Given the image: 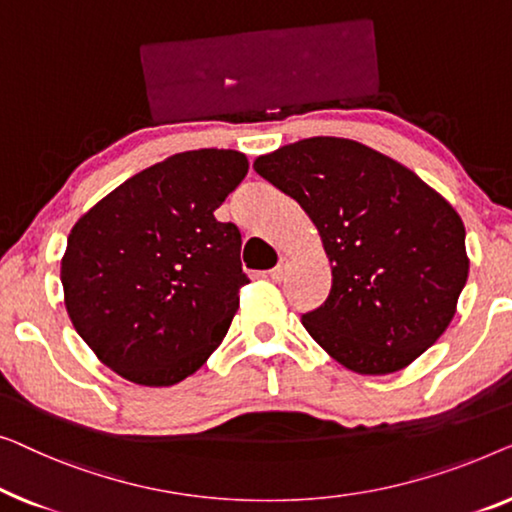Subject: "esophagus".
<instances>
[{
    "instance_id": "esophagus-1",
    "label": "esophagus",
    "mask_w": 512,
    "mask_h": 512,
    "mask_svg": "<svg viewBox=\"0 0 512 512\" xmlns=\"http://www.w3.org/2000/svg\"><path fill=\"white\" fill-rule=\"evenodd\" d=\"M285 257H280V262L273 266V269L269 271V276L273 278V280H283V276H285Z\"/></svg>"
}]
</instances>
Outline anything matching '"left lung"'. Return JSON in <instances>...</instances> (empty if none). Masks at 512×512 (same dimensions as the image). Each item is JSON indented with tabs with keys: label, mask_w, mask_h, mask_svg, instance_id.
I'll list each match as a JSON object with an SVG mask.
<instances>
[{
	"label": "left lung",
	"mask_w": 512,
	"mask_h": 512,
	"mask_svg": "<svg viewBox=\"0 0 512 512\" xmlns=\"http://www.w3.org/2000/svg\"><path fill=\"white\" fill-rule=\"evenodd\" d=\"M253 167L322 236L331 290L301 322L336 362L385 376L438 341L469 278L464 222L441 194L392 157L336 136L290 143Z\"/></svg>",
	"instance_id": "8db88e82"
}]
</instances>
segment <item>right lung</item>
<instances>
[{
  "label": "right lung",
  "instance_id": "add662e5",
  "mask_svg": "<svg viewBox=\"0 0 512 512\" xmlns=\"http://www.w3.org/2000/svg\"><path fill=\"white\" fill-rule=\"evenodd\" d=\"M246 174L236 150H187L115 187L71 229L64 306L118 376L176 385L225 338L250 280L239 227L213 211Z\"/></svg>",
  "mask_w": 512,
  "mask_h": 512
}]
</instances>
